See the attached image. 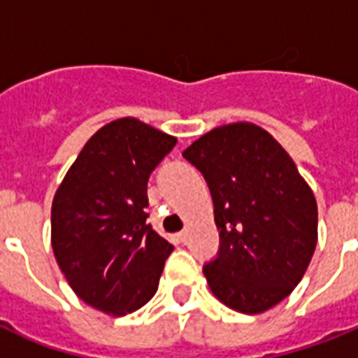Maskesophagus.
I'll return each instance as SVG.
<instances>
[{
    "label": "esophagus",
    "mask_w": 358,
    "mask_h": 358,
    "mask_svg": "<svg viewBox=\"0 0 358 358\" xmlns=\"http://www.w3.org/2000/svg\"><path fill=\"white\" fill-rule=\"evenodd\" d=\"M176 238H178L180 243H187V239H189V232H187V230H182L180 234H176Z\"/></svg>",
    "instance_id": "34e87169"
}]
</instances>
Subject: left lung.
Listing matches in <instances>:
<instances>
[{
    "mask_svg": "<svg viewBox=\"0 0 358 358\" xmlns=\"http://www.w3.org/2000/svg\"><path fill=\"white\" fill-rule=\"evenodd\" d=\"M182 156L206 180L219 250L202 267L221 303L260 314L286 299L317 241L314 193L288 152L250 122L219 126Z\"/></svg>",
    "mask_w": 358,
    "mask_h": 358,
    "instance_id": "left-lung-1",
    "label": "left lung"
}]
</instances>
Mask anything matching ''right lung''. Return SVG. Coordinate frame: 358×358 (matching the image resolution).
Instances as JSON below:
<instances>
[{
  "instance_id": "right-lung-1",
  "label": "right lung",
  "mask_w": 358,
  "mask_h": 358,
  "mask_svg": "<svg viewBox=\"0 0 358 358\" xmlns=\"http://www.w3.org/2000/svg\"><path fill=\"white\" fill-rule=\"evenodd\" d=\"M176 137L137 119L87 141L52 204V247L70 288L113 316L154 297L173 245L146 221V184Z\"/></svg>"
}]
</instances>
